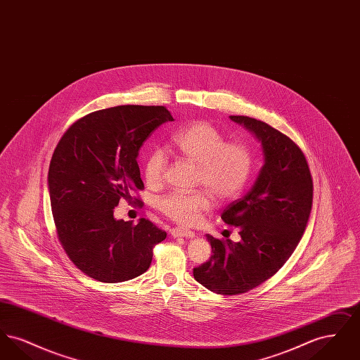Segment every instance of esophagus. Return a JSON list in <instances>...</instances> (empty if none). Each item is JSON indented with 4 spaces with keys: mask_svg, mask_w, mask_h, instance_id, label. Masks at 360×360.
Instances as JSON below:
<instances>
[{
    "mask_svg": "<svg viewBox=\"0 0 360 360\" xmlns=\"http://www.w3.org/2000/svg\"><path fill=\"white\" fill-rule=\"evenodd\" d=\"M172 236L174 238H188V239H193L195 235L193 231L190 229H185V228H172L170 231Z\"/></svg>",
    "mask_w": 360,
    "mask_h": 360,
    "instance_id": "34e87169",
    "label": "esophagus"
}]
</instances>
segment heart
I'll return each mask as SVG.
<instances>
[{
    "label": "heart",
    "instance_id": "obj_1",
    "mask_svg": "<svg viewBox=\"0 0 360 360\" xmlns=\"http://www.w3.org/2000/svg\"><path fill=\"white\" fill-rule=\"evenodd\" d=\"M176 153L197 166L195 185L205 188L190 193L172 191L158 200V210L181 225L195 223L213 197L229 201L245 188L254 170L252 148L244 141H228L226 136L212 124L200 121L172 137ZM167 170V156L156 148L147 155L143 166L148 186L163 184Z\"/></svg>",
    "mask_w": 360,
    "mask_h": 360
}]
</instances>
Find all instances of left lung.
<instances>
[{
	"mask_svg": "<svg viewBox=\"0 0 360 360\" xmlns=\"http://www.w3.org/2000/svg\"><path fill=\"white\" fill-rule=\"evenodd\" d=\"M260 140L264 165L251 191L224 209L225 224L239 226L240 241L206 235L210 259L193 275L223 295L252 290L286 263L308 224L313 181L308 160L290 137L263 121L229 116Z\"/></svg>",
	"mask_w": 360,
	"mask_h": 360,
	"instance_id": "left-lung-1",
	"label": "left lung"
}]
</instances>
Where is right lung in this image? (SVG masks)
Returning <instances> with one entry per match:
<instances>
[{"label": "right lung", "instance_id": "add662e5", "mask_svg": "<svg viewBox=\"0 0 360 360\" xmlns=\"http://www.w3.org/2000/svg\"><path fill=\"white\" fill-rule=\"evenodd\" d=\"M172 120L166 106L121 105L81 117L56 144L49 170L56 235L70 260L90 278L106 283L136 278L148 270L155 245L166 239L150 220H116L113 209L144 188L139 150Z\"/></svg>", "mask_w": 360, "mask_h": 360}]
</instances>
